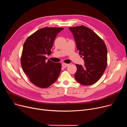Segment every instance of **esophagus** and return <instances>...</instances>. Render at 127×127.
Instances as JSON below:
<instances>
[{"mask_svg": "<svg viewBox=\"0 0 127 127\" xmlns=\"http://www.w3.org/2000/svg\"><path fill=\"white\" fill-rule=\"evenodd\" d=\"M68 65H69L68 64H66V63H62V66H63V67H67V66H68Z\"/></svg>", "mask_w": 127, "mask_h": 127, "instance_id": "esophagus-1", "label": "esophagus"}]
</instances>
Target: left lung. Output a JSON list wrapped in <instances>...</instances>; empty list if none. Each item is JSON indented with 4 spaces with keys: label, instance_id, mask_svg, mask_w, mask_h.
Listing matches in <instances>:
<instances>
[{
    "label": "left lung",
    "instance_id": "obj_1",
    "mask_svg": "<svg viewBox=\"0 0 127 127\" xmlns=\"http://www.w3.org/2000/svg\"><path fill=\"white\" fill-rule=\"evenodd\" d=\"M76 43L84 65L76 64V81L84 85L97 82L107 65V49L103 40L96 33L84 26L69 28Z\"/></svg>",
    "mask_w": 127,
    "mask_h": 127
}]
</instances>
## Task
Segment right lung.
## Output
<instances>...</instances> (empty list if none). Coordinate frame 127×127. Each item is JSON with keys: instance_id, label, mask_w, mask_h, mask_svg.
<instances>
[{"instance_id": "add662e5", "label": "right lung", "mask_w": 127, "mask_h": 127, "mask_svg": "<svg viewBox=\"0 0 127 127\" xmlns=\"http://www.w3.org/2000/svg\"><path fill=\"white\" fill-rule=\"evenodd\" d=\"M63 29L57 27L40 29L24 43L21 58L22 67L30 81L39 88H48L59 76L61 64L46 61L45 55L51 54L55 38Z\"/></svg>"}]
</instances>
